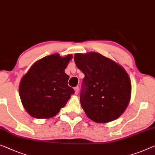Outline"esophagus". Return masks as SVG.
Instances as JSON below:
<instances>
[{
    "label": "esophagus",
    "instance_id": "esophagus-1",
    "mask_svg": "<svg viewBox=\"0 0 155 155\" xmlns=\"http://www.w3.org/2000/svg\"><path fill=\"white\" fill-rule=\"evenodd\" d=\"M78 93H79V87H75V94L78 95Z\"/></svg>",
    "mask_w": 155,
    "mask_h": 155
}]
</instances>
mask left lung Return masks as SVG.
<instances>
[{
	"instance_id": "obj_1",
	"label": "left lung",
	"mask_w": 155,
	"mask_h": 155,
	"mask_svg": "<svg viewBox=\"0 0 155 155\" xmlns=\"http://www.w3.org/2000/svg\"><path fill=\"white\" fill-rule=\"evenodd\" d=\"M74 60L84 74L80 101L87 116L107 123L122 115L131 93V80L123 67L94 51L75 54Z\"/></svg>"
}]
</instances>
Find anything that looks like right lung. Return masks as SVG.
Returning <instances> with one entry per match:
<instances>
[{"mask_svg": "<svg viewBox=\"0 0 155 155\" xmlns=\"http://www.w3.org/2000/svg\"><path fill=\"white\" fill-rule=\"evenodd\" d=\"M72 55L59 54L38 60L24 75L19 84V96L26 112L33 117L48 119L64 107L75 91L68 85L65 69Z\"/></svg>", "mask_w": 155, "mask_h": 155, "instance_id": "right-lung-1", "label": "right lung"}]
</instances>
